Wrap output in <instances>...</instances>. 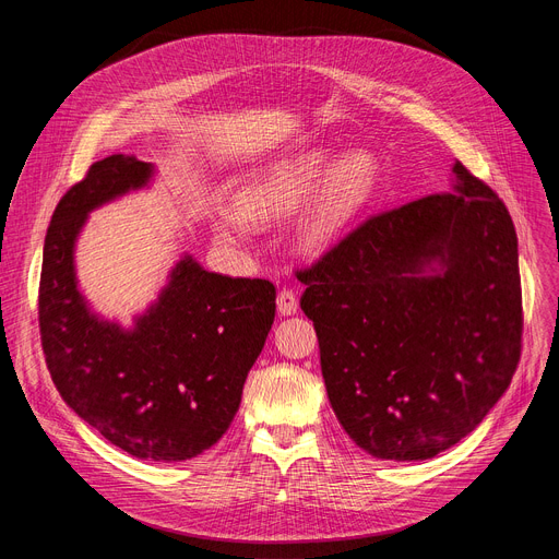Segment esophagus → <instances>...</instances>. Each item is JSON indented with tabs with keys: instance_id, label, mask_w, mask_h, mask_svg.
I'll return each instance as SVG.
<instances>
[{
	"instance_id": "1",
	"label": "esophagus",
	"mask_w": 559,
	"mask_h": 559,
	"mask_svg": "<svg viewBox=\"0 0 559 559\" xmlns=\"http://www.w3.org/2000/svg\"><path fill=\"white\" fill-rule=\"evenodd\" d=\"M276 308L281 314H295L299 310V299L295 295V289L283 287L276 297Z\"/></svg>"
}]
</instances>
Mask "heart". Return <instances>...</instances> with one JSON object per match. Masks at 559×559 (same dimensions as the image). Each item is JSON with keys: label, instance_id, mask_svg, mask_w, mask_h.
<instances>
[{"label": "heart", "instance_id": "obj_1", "mask_svg": "<svg viewBox=\"0 0 559 559\" xmlns=\"http://www.w3.org/2000/svg\"><path fill=\"white\" fill-rule=\"evenodd\" d=\"M376 181L378 167L367 152L337 156L329 146H314L270 165L245 183L235 194V211H215L213 226L219 238L235 242L251 224L278 222L310 201L299 224V245L319 251L365 209Z\"/></svg>", "mask_w": 559, "mask_h": 559}]
</instances>
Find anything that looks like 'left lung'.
Returning a JSON list of instances; mask_svg holds the SVG:
<instances>
[{
  "label": "left lung",
  "instance_id": "1",
  "mask_svg": "<svg viewBox=\"0 0 559 559\" xmlns=\"http://www.w3.org/2000/svg\"><path fill=\"white\" fill-rule=\"evenodd\" d=\"M453 174L451 192L371 215L297 272L333 413L380 460L457 444L521 358L512 217L460 160Z\"/></svg>",
  "mask_w": 559,
  "mask_h": 559
}]
</instances>
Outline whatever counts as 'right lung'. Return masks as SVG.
I'll return each instance as SVG.
<instances>
[{"label": "right lung", "mask_w": 559, "mask_h": 559, "mask_svg": "<svg viewBox=\"0 0 559 559\" xmlns=\"http://www.w3.org/2000/svg\"><path fill=\"white\" fill-rule=\"evenodd\" d=\"M154 167L112 154L58 201L45 235L38 324L47 369L74 413L133 457L181 462L215 447L267 340L276 287L205 272L186 255L158 301L124 331L87 308L74 242L87 213L150 183Z\"/></svg>", "instance_id": "add662e5"}]
</instances>
